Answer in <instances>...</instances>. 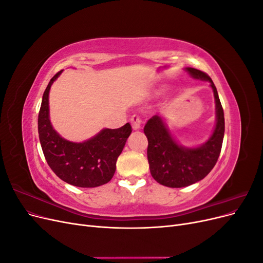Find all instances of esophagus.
I'll return each mask as SVG.
<instances>
[{"instance_id":"34e87169","label":"esophagus","mask_w":263,"mask_h":263,"mask_svg":"<svg viewBox=\"0 0 263 263\" xmlns=\"http://www.w3.org/2000/svg\"><path fill=\"white\" fill-rule=\"evenodd\" d=\"M130 124H132V127L134 130H137L140 128V125H141V119L139 116L137 115H134L132 118H130Z\"/></svg>"}]
</instances>
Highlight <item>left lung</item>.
<instances>
[{"label": "left lung", "mask_w": 263, "mask_h": 263, "mask_svg": "<svg viewBox=\"0 0 263 263\" xmlns=\"http://www.w3.org/2000/svg\"><path fill=\"white\" fill-rule=\"evenodd\" d=\"M185 71L194 79L211 83L216 107V124L204 144L189 148L178 144L162 116L155 115L147 122L144 133L148 139L150 173L158 183L168 187L189 186L208 176L217 162L225 133L224 110L212 79L194 68H185Z\"/></svg>", "instance_id": "left-lung-1"}]
</instances>
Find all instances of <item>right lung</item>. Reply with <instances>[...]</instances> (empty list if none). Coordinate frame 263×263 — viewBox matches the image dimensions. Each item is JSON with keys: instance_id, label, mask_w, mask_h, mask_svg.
<instances>
[{"instance_id": "right-lung-1", "label": "right lung", "mask_w": 263, "mask_h": 263, "mask_svg": "<svg viewBox=\"0 0 263 263\" xmlns=\"http://www.w3.org/2000/svg\"><path fill=\"white\" fill-rule=\"evenodd\" d=\"M62 70L47 85L38 114L39 140L47 163L51 170L71 185L97 187L113 178L116 161L132 133L129 123L121 128H104L94 137L82 142L62 138L53 129L49 118V91Z\"/></svg>"}]
</instances>
